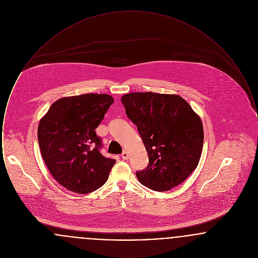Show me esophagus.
I'll use <instances>...</instances> for the list:
<instances>
[{"mask_svg":"<svg viewBox=\"0 0 258 258\" xmlns=\"http://www.w3.org/2000/svg\"><path fill=\"white\" fill-rule=\"evenodd\" d=\"M121 157H122V159H123V160H127V159H128V153L124 151V152H123V154L121 155Z\"/></svg>","mask_w":258,"mask_h":258,"instance_id":"esophagus-1","label":"esophagus"}]
</instances>
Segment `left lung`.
Here are the masks:
<instances>
[{
	"label": "left lung",
	"instance_id": "left-lung-1",
	"mask_svg": "<svg viewBox=\"0 0 258 258\" xmlns=\"http://www.w3.org/2000/svg\"><path fill=\"white\" fill-rule=\"evenodd\" d=\"M121 101L149 157L147 167L136 172L139 182L157 191L182 184L201 157L204 133L200 117L178 95L130 93Z\"/></svg>",
	"mask_w": 258,
	"mask_h": 258
}]
</instances>
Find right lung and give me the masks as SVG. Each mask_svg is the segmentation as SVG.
I'll return each instance as SVG.
<instances>
[{"instance_id":"obj_1","label":"right lung","mask_w":258,"mask_h":258,"mask_svg":"<svg viewBox=\"0 0 258 258\" xmlns=\"http://www.w3.org/2000/svg\"><path fill=\"white\" fill-rule=\"evenodd\" d=\"M113 102L106 94L61 98L40 119L37 139L42 159L67 189L85 195L107 181L116 160L100 154L101 140L95 130Z\"/></svg>"}]
</instances>
